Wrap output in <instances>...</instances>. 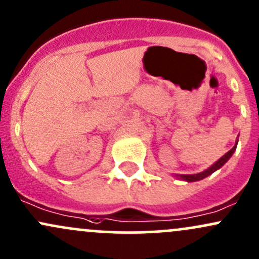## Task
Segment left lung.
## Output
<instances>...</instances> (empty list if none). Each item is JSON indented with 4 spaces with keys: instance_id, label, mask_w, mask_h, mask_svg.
I'll return each instance as SVG.
<instances>
[{
    "instance_id": "1",
    "label": "left lung",
    "mask_w": 259,
    "mask_h": 259,
    "mask_svg": "<svg viewBox=\"0 0 259 259\" xmlns=\"http://www.w3.org/2000/svg\"><path fill=\"white\" fill-rule=\"evenodd\" d=\"M237 144H238V136L237 139H236V143H235V146L232 147L231 150H230L229 152H226L225 155L223 156V157H220L219 160L215 162V163H212L211 166L209 167V168L204 169L203 172L200 173H195V175H173L175 177H177L178 180H182V181H186V182H198V181H201L204 180V178H206L208 176L212 175L215 171H218V169H220L221 167L224 166V164L226 163L227 161L230 160V157H231L232 155H234V152L236 151V147H237Z\"/></svg>"
}]
</instances>
